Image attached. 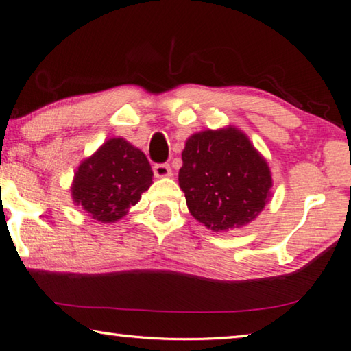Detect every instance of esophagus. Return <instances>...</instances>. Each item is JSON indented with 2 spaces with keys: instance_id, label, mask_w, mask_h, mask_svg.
I'll use <instances>...</instances> for the list:
<instances>
[{
  "instance_id": "esophagus-1",
  "label": "esophagus",
  "mask_w": 351,
  "mask_h": 351,
  "mask_svg": "<svg viewBox=\"0 0 351 351\" xmlns=\"http://www.w3.org/2000/svg\"><path fill=\"white\" fill-rule=\"evenodd\" d=\"M153 171L156 178H170L171 176V169L169 164H156L153 167Z\"/></svg>"
}]
</instances>
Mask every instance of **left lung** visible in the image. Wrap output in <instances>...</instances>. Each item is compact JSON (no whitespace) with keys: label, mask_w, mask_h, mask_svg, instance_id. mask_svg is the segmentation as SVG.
I'll list each match as a JSON object with an SVG mask.
<instances>
[{"label":"left lung","mask_w":351,"mask_h":351,"mask_svg":"<svg viewBox=\"0 0 351 351\" xmlns=\"http://www.w3.org/2000/svg\"><path fill=\"white\" fill-rule=\"evenodd\" d=\"M181 156L178 181L189 212L212 232L254 221L271 198L269 165L240 128L195 133Z\"/></svg>","instance_id":"left-lung-1"}]
</instances>
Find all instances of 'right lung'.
I'll list each match as a JSON object with an SVG mask.
<instances>
[{
    "instance_id": "obj_1",
    "label": "right lung",
    "mask_w": 351,
    "mask_h": 351,
    "mask_svg": "<svg viewBox=\"0 0 351 351\" xmlns=\"http://www.w3.org/2000/svg\"><path fill=\"white\" fill-rule=\"evenodd\" d=\"M152 180L144 152L123 138H110L77 167L71 197L94 221L116 223L139 203Z\"/></svg>"
}]
</instances>
